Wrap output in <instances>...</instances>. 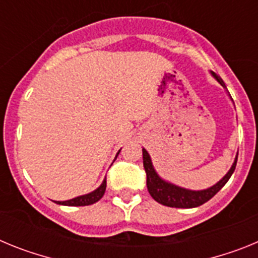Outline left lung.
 Listing matches in <instances>:
<instances>
[{
	"label": "left lung",
	"mask_w": 258,
	"mask_h": 258,
	"mask_svg": "<svg viewBox=\"0 0 258 258\" xmlns=\"http://www.w3.org/2000/svg\"><path fill=\"white\" fill-rule=\"evenodd\" d=\"M213 76L217 79V81L221 85L225 86L220 76H217L216 74H213ZM142 152L143 166H145L146 175H147V188H149L150 195L157 203H160V204L166 207H172V208H195V207L202 206V204L207 203L208 200H211L225 186V183L229 181V178L231 177L234 170H235L236 161H238V156H236L235 161L232 164L229 173L218 183L212 186L211 188H207V190L203 191H191L186 190V188L177 187L174 184H170L168 182L163 181L155 172L149 152L146 151L145 149L142 150Z\"/></svg>",
	"instance_id": "1"
}]
</instances>
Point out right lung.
<instances>
[{
    "mask_svg": "<svg viewBox=\"0 0 258 258\" xmlns=\"http://www.w3.org/2000/svg\"><path fill=\"white\" fill-rule=\"evenodd\" d=\"M120 152V151H118ZM117 152V155H118ZM107 181L104 179L103 183L99 186L95 191L88 194V195H83V197H77L75 199L67 200V202H56L58 204H61V206H71V207H84V206H90V204H94L98 200L101 199L104 195V191H106Z\"/></svg>",
    "mask_w": 258,
    "mask_h": 258,
    "instance_id": "obj_1",
    "label": "right lung"
}]
</instances>
